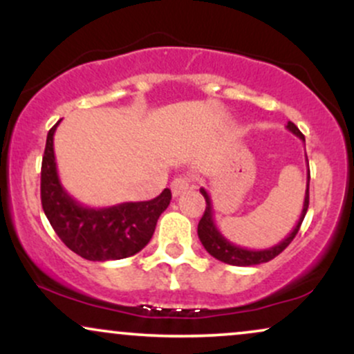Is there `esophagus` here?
I'll return each instance as SVG.
<instances>
[{
	"label": "esophagus",
	"instance_id": "esophagus-1",
	"mask_svg": "<svg viewBox=\"0 0 354 354\" xmlns=\"http://www.w3.org/2000/svg\"><path fill=\"white\" fill-rule=\"evenodd\" d=\"M191 186V180L188 176H180V178H174L171 181V193L173 196H180L181 193H185L186 189H189Z\"/></svg>",
	"mask_w": 354,
	"mask_h": 354
}]
</instances>
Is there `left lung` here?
<instances>
[{"instance_id":"8db88e82","label":"left lung","mask_w":354,"mask_h":354,"mask_svg":"<svg viewBox=\"0 0 354 354\" xmlns=\"http://www.w3.org/2000/svg\"><path fill=\"white\" fill-rule=\"evenodd\" d=\"M288 131L293 133L295 136H298L299 140L304 143V136L301 135L298 128H296L295 123L288 121L286 124ZM308 163V158H306ZM201 194L206 200V209L203 213V218L200 219V225H198V236H200L201 245L205 246V250L213 256V258L219 259V261L226 263V265L233 266H254L261 265V263H268L271 259L276 258L281 251L293 241L296 234H298L299 226H301L304 216H306L308 205H310V166H308V176H306V193H304V201H303V209L301 214H299V219L296 221L295 228L291 230V233L288 234L283 241H279L278 245L266 248V250H248V248H241L238 245H233V243L228 241L221 234V231L218 230L216 223H214V213H213V205H211V198L208 191L201 188Z\"/></svg>"}]
</instances>
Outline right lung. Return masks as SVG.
Segmentation results:
<instances>
[{
	"label": "right lung",
	"mask_w": 354,
	"mask_h": 354,
	"mask_svg": "<svg viewBox=\"0 0 354 354\" xmlns=\"http://www.w3.org/2000/svg\"><path fill=\"white\" fill-rule=\"evenodd\" d=\"M59 121L50 129L41 163V205L61 241L89 261H109L136 254L148 245L160 214L171 201L168 188L149 201L120 203L106 208L81 205L63 188L56 168L53 138Z\"/></svg>",
	"instance_id": "1"
}]
</instances>
